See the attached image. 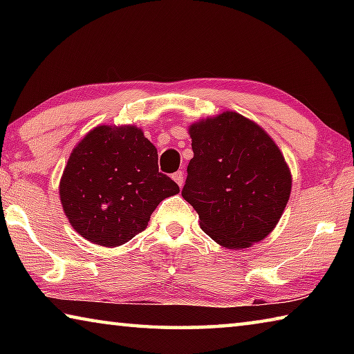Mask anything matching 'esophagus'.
I'll use <instances>...</instances> for the list:
<instances>
[{
  "label": "esophagus",
  "instance_id": "34e87169",
  "mask_svg": "<svg viewBox=\"0 0 354 354\" xmlns=\"http://www.w3.org/2000/svg\"><path fill=\"white\" fill-rule=\"evenodd\" d=\"M173 179H175V183L179 185V187H183V184H184V173L181 170H178L176 173H173Z\"/></svg>",
  "mask_w": 354,
  "mask_h": 354
}]
</instances>
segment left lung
Wrapping results in <instances>:
<instances>
[{
	"instance_id": "obj_1",
	"label": "left lung",
	"mask_w": 354,
	"mask_h": 354,
	"mask_svg": "<svg viewBox=\"0 0 354 354\" xmlns=\"http://www.w3.org/2000/svg\"><path fill=\"white\" fill-rule=\"evenodd\" d=\"M194 158L183 198L206 234L231 250L247 248L273 231L289 201L292 176L272 137L237 112L189 128Z\"/></svg>"
}]
</instances>
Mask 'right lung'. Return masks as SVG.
<instances>
[{
    "mask_svg": "<svg viewBox=\"0 0 354 354\" xmlns=\"http://www.w3.org/2000/svg\"><path fill=\"white\" fill-rule=\"evenodd\" d=\"M178 184L158 167V149L136 127H97L77 143L59 185L65 215L82 237L118 247L145 230Z\"/></svg>",
    "mask_w": 354,
    "mask_h": 354,
    "instance_id": "obj_1",
    "label": "right lung"
}]
</instances>
